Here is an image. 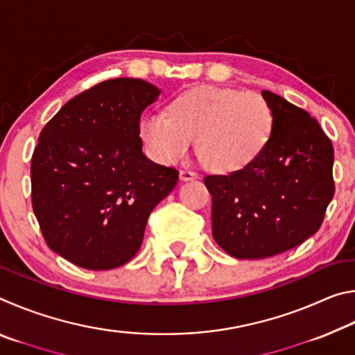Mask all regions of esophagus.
<instances>
[{
    "mask_svg": "<svg viewBox=\"0 0 355 355\" xmlns=\"http://www.w3.org/2000/svg\"><path fill=\"white\" fill-rule=\"evenodd\" d=\"M197 177H199V175H197L196 172L189 171V169L180 171V180H182V182H191V180H196Z\"/></svg>",
    "mask_w": 355,
    "mask_h": 355,
    "instance_id": "esophagus-1",
    "label": "esophagus"
}]
</instances>
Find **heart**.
Returning <instances> with one entry per match:
<instances>
[{"mask_svg": "<svg viewBox=\"0 0 355 355\" xmlns=\"http://www.w3.org/2000/svg\"><path fill=\"white\" fill-rule=\"evenodd\" d=\"M272 127V110L260 94L197 86L173 98L169 112L146 114L139 136L148 153L166 164L183 159L197 137L203 164L230 173L257 159Z\"/></svg>", "mask_w": 355, "mask_h": 355, "instance_id": "b5f03b06", "label": "heart"}]
</instances>
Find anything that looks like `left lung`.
Instances as JSON below:
<instances>
[{
    "label": "left lung",
    "mask_w": 355,
    "mask_h": 355,
    "mask_svg": "<svg viewBox=\"0 0 355 355\" xmlns=\"http://www.w3.org/2000/svg\"><path fill=\"white\" fill-rule=\"evenodd\" d=\"M274 127L244 169L208 175L213 238L228 255L258 260L282 254L320 230L334 197V147L307 111L269 91Z\"/></svg>",
    "instance_id": "obj_1"
}]
</instances>
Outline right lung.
<instances>
[{"label":"right lung","mask_w":355,"mask_h":355,"mask_svg":"<svg viewBox=\"0 0 355 355\" xmlns=\"http://www.w3.org/2000/svg\"><path fill=\"white\" fill-rule=\"evenodd\" d=\"M161 89L137 78L97 84L45 125L31 161V199L53 252L106 271L139 250L147 219L178 172L142 152L141 114Z\"/></svg>","instance_id":"1"}]
</instances>
